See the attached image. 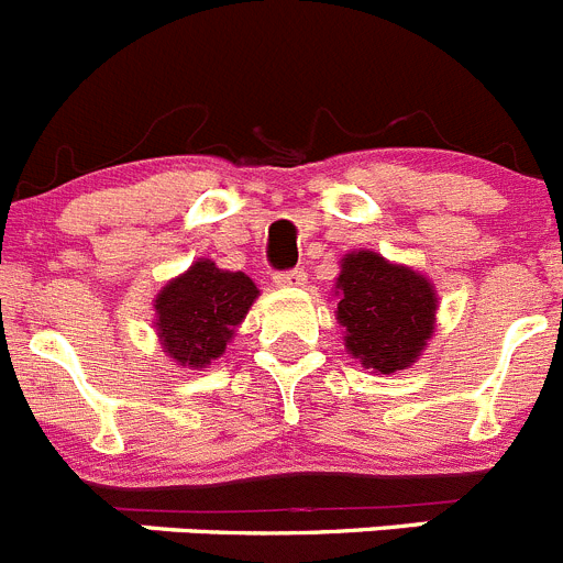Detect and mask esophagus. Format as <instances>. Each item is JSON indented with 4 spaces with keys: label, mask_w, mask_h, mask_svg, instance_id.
<instances>
[{
    "label": "esophagus",
    "mask_w": 563,
    "mask_h": 563,
    "mask_svg": "<svg viewBox=\"0 0 563 563\" xmlns=\"http://www.w3.org/2000/svg\"><path fill=\"white\" fill-rule=\"evenodd\" d=\"M308 275L306 269H291V272H280V275H275V283L280 288H300L306 286Z\"/></svg>",
    "instance_id": "34e87169"
}]
</instances>
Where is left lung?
<instances>
[{
	"label": "left lung",
	"mask_w": 563,
	"mask_h": 563,
	"mask_svg": "<svg viewBox=\"0 0 563 563\" xmlns=\"http://www.w3.org/2000/svg\"><path fill=\"white\" fill-rule=\"evenodd\" d=\"M336 297L344 347L376 376L407 369L432 339L438 294L409 266L369 250L351 252L342 257Z\"/></svg>",
	"instance_id": "obj_1"
}]
</instances>
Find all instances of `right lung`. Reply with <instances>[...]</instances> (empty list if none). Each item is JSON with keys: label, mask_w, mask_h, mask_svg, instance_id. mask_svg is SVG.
<instances>
[{"label": "right lung", "mask_w": 563, "mask_h": 563, "mask_svg": "<svg viewBox=\"0 0 563 563\" xmlns=\"http://www.w3.org/2000/svg\"><path fill=\"white\" fill-rule=\"evenodd\" d=\"M255 297L257 286L244 272L219 269L199 257L156 294L154 328L162 347L181 367H207L227 351Z\"/></svg>", "instance_id": "1"}]
</instances>
